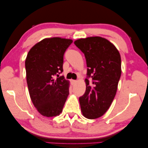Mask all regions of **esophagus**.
<instances>
[{
    "label": "esophagus",
    "mask_w": 148,
    "mask_h": 148,
    "mask_svg": "<svg viewBox=\"0 0 148 148\" xmlns=\"http://www.w3.org/2000/svg\"><path fill=\"white\" fill-rule=\"evenodd\" d=\"M70 82H71V83L72 85H73L75 83H76V82H77V81H76V80H74V79H71Z\"/></svg>",
    "instance_id": "esophagus-1"
}]
</instances>
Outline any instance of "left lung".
Listing matches in <instances>:
<instances>
[{
  "instance_id": "8db88e82",
  "label": "left lung",
  "mask_w": 148,
  "mask_h": 148,
  "mask_svg": "<svg viewBox=\"0 0 148 148\" xmlns=\"http://www.w3.org/2000/svg\"><path fill=\"white\" fill-rule=\"evenodd\" d=\"M74 44L84 54L88 66L86 91L79 98L81 110L84 117L95 119L106 113L116 95L122 73L120 55L114 44L99 36Z\"/></svg>"
}]
</instances>
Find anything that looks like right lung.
<instances>
[{"label":"right lung","mask_w":148,"mask_h":148,"mask_svg":"<svg viewBox=\"0 0 148 148\" xmlns=\"http://www.w3.org/2000/svg\"><path fill=\"white\" fill-rule=\"evenodd\" d=\"M73 42L61 38H46L30 49L25 60L26 82L34 107L41 115H59L69 95V82L64 76V56Z\"/></svg>","instance_id":"1"}]
</instances>
